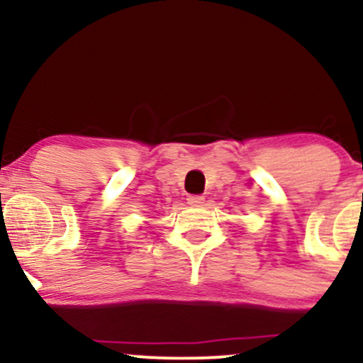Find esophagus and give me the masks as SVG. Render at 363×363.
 Here are the masks:
<instances>
[{"instance_id":"1","label":"esophagus","mask_w":363,"mask_h":363,"mask_svg":"<svg viewBox=\"0 0 363 363\" xmlns=\"http://www.w3.org/2000/svg\"><path fill=\"white\" fill-rule=\"evenodd\" d=\"M203 201H205V198H203V196H198V194L187 196V203H189V205H193V206L203 205Z\"/></svg>"}]
</instances>
